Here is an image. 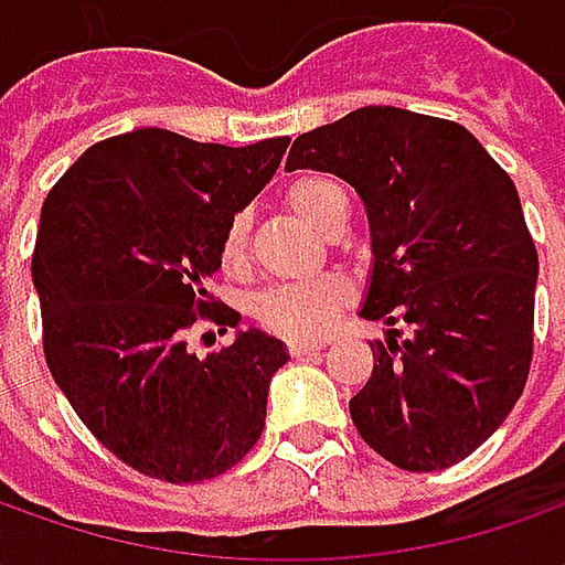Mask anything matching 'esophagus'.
<instances>
[{
	"mask_svg": "<svg viewBox=\"0 0 565 565\" xmlns=\"http://www.w3.org/2000/svg\"><path fill=\"white\" fill-rule=\"evenodd\" d=\"M320 349H323V342H308V339H289V355H292V359L317 355Z\"/></svg>",
	"mask_w": 565,
	"mask_h": 565,
	"instance_id": "34e87169",
	"label": "esophagus"
}]
</instances>
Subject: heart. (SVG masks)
I'll return each instance as SVG.
<instances>
[{
  "label": "heart",
  "mask_w": 565,
  "mask_h": 565,
  "mask_svg": "<svg viewBox=\"0 0 565 565\" xmlns=\"http://www.w3.org/2000/svg\"><path fill=\"white\" fill-rule=\"evenodd\" d=\"M286 206L301 223H308L323 235H333L349 216L342 188L320 175H305L286 188ZM245 250H248V213H235L223 235V264L228 270L245 264ZM349 298H352V286L342 276L286 282V286H273L254 301V317L260 327L279 337L315 339L337 320L339 311L349 305Z\"/></svg>",
  "instance_id": "b5f03b06"
}]
</instances>
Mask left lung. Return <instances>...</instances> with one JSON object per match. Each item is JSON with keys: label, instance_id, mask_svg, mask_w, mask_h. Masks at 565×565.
<instances>
[{"label": "left lung", "instance_id": "1", "mask_svg": "<svg viewBox=\"0 0 565 565\" xmlns=\"http://www.w3.org/2000/svg\"><path fill=\"white\" fill-rule=\"evenodd\" d=\"M286 169L359 191L374 254L361 317L408 323L371 342L374 371L349 402L361 440L405 471L462 462L532 367L537 250L512 179L468 128L396 106L298 135Z\"/></svg>", "mask_w": 565, "mask_h": 565}]
</instances>
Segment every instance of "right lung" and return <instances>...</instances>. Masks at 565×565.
<instances>
[{
	"label": "right lung",
	"instance_id": "add662e5",
	"mask_svg": "<svg viewBox=\"0 0 565 565\" xmlns=\"http://www.w3.org/2000/svg\"><path fill=\"white\" fill-rule=\"evenodd\" d=\"M286 147L138 128L84 150L43 201L31 273L46 364L87 430L141 475L206 481L260 440L286 345L250 327L198 359L185 337L198 320L238 327L206 279Z\"/></svg>",
	"mask_w": 565,
	"mask_h": 565
}]
</instances>
